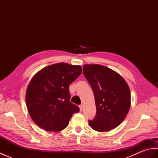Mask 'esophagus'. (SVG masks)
<instances>
[{
	"instance_id": "obj_1",
	"label": "esophagus",
	"mask_w": 158,
	"mask_h": 158,
	"mask_svg": "<svg viewBox=\"0 0 158 158\" xmlns=\"http://www.w3.org/2000/svg\"><path fill=\"white\" fill-rule=\"evenodd\" d=\"M83 108V105H79V109H80V110H81V111H82Z\"/></svg>"
}]
</instances>
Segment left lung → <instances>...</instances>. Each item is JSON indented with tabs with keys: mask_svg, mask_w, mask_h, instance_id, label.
<instances>
[{
	"mask_svg": "<svg viewBox=\"0 0 158 158\" xmlns=\"http://www.w3.org/2000/svg\"><path fill=\"white\" fill-rule=\"evenodd\" d=\"M83 75L94 94L96 114L89 120L98 132H107L118 126L126 118L130 106V91L123 77L100 64H85Z\"/></svg>",
	"mask_w": 158,
	"mask_h": 158,
	"instance_id": "obj_1",
	"label": "left lung"
}]
</instances>
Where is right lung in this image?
I'll return each mask as SVG.
<instances>
[{
	"mask_svg": "<svg viewBox=\"0 0 158 158\" xmlns=\"http://www.w3.org/2000/svg\"><path fill=\"white\" fill-rule=\"evenodd\" d=\"M82 73L80 66L58 63L46 66L32 77L26 93V103L34 122L49 132L67 127L78 106L70 102L69 85Z\"/></svg>",
	"mask_w": 158,
	"mask_h": 158,
	"instance_id": "add662e5",
	"label": "right lung"
}]
</instances>
